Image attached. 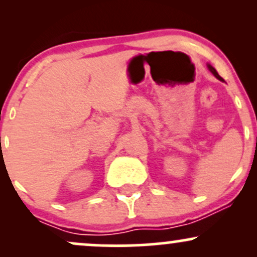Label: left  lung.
<instances>
[{"mask_svg": "<svg viewBox=\"0 0 257 257\" xmlns=\"http://www.w3.org/2000/svg\"><path fill=\"white\" fill-rule=\"evenodd\" d=\"M206 66H208L209 71H210L211 73H213V75L215 76V77H216L217 79H219V81H221V82H223V78H222V77H221V76L219 75V73H217V71H216V70H215V69H214V67H213V66H211V65H210V64H208V65H206Z\"/></svg>", "mask_w": 257, "mask_h": 257, "instance_id": "obj_1", "label": "left lung"}]
</instances>
